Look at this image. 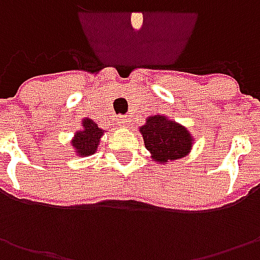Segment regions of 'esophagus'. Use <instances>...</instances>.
<instances>
[{
    "label": "esophagus",
    "mask_w": 260,
    "mask_h": 260,
    "mask_svg": "<svg viewBox=\"0 0 260 260\" xmlns=\"http://www.w3.org/2000/svg\"><path fill=\"white\" fill-rule=\"evenodd\" d=\"M117 121H118V124L121 125V127H127V125L130 124V120H128V117H125V115H120V117L117 118Z\"/></svg>",
    "instance_id": "34e87169"
}]
</instances>
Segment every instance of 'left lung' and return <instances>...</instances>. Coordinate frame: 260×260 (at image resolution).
Segmentation results:
<instances>
[{
  "label": "left lung",
  "mask_w": 260,
  "mask_h": 260,
  "mask_svg": "<svg viewBox=\"0 0 260 260\" xmlns=\"http://www.w3.org/2000/svg\"><path fill=\"white\" fill-rule=\"evenodd\" d=\"M140 133L147 150L157 162L184 157L192 146V139L186 128L162 115L149 117L147 123L140 127Z\"/></svg>",
  "instance_id": "1"
}]
</instances>
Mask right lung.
<instances>
[{
    "instance_id": "1",
    "label": "right lung",
    "mask_w": 260,
    "mask_h": 260,
    "mask_svg": "<svg viewBox=\"0 0 260 260\" xmlns=\"http://www.w3.org/2000/svg\"><path fill=\"white\" fill-rule=\"evenodd\" d=\"M82 125H84V130L76 133L75 139L72 140V145L79 155H92L98 147V142L103 136V130L89 118L84 120Z\"/></svg>"
}]
</instances>
